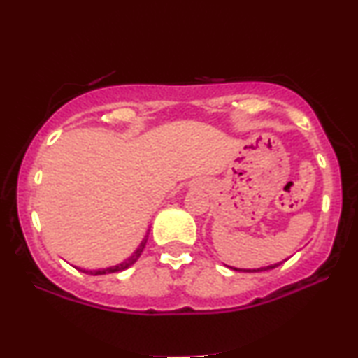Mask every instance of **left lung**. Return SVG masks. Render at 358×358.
<instances>
[{
	"mask_svg": "<svg viewBox=\"0 0 358 358\" xmlns=\"http://www.w3.org/2000/svg\"><path fill=\"white\" fill-rule=\"evenodd\" d=\"M282 264V262H280ZM280 264H275V266H267V267H261V268H246V271H244L243 268V272H262V271H268V268H273V267H277V266H280ZM234 271H241V268H234Z\"/></svg>",
	"mask_w": 358,
	"mask_h": 358,
	"instance_id": "left-lung-1",
	"label": "left lung"
}]
</instances>
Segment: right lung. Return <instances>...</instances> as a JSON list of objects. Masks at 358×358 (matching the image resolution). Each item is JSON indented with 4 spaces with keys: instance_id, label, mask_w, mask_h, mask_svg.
Instances as JSON below:
<instances>
[{
    "instance_id": "right-lung-1",
    "label": "right lung",
    "mask_w": 358,
    "mask_h": 358,
    "mask_svg": "<svg viewBox=\"0 0 358 358\" xmlns=\"http://www.w3.org/2000/svg\"><path fill=\"white\" fill-rule=\"evenodd\" d=\"M146 239H148V236H146V238L143 239V241H141L140 248L136 249L134 256H131L130 259H127L125 262L119 264V266H114V267H109V268H101V271H85V268H80V271H81V272H85V273H87V275H102V273H114V272L125 271V268H129L130 266H134V264H135L136 261H138L140 254H141V251H143V248H145V244H146Z\"/></svg>"
}]
</instances>
